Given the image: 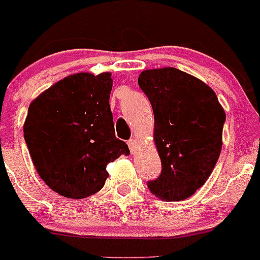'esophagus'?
Returning <instances> with one entry per match:
<instances>
[{"mask_svg":"<svg viewBox=\"0 0 260 260\" xmlns=\"http://www.w3.org/2000/svg\"><path fill=\"white\" fill-rule=\"evenodd\" d=\"M128 147H129L131 153L135 154L137 152V149H138V143H137V141H135V139H129V141H128Z\"/></svg>","mask_w":260,"mask_h":260,"instance_id":"1","label":"esophagus"}]
</instances>
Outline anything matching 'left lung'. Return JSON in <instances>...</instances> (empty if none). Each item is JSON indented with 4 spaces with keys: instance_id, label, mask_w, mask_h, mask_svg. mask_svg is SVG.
<instances>
[{
    "instance_id": "obj_1",
    "label": "left lung",
    "mask_w": 260,
    "mask_h": 260,
    "mask_svg": "<svg viewBox=\"0 0 260 260\" xmlns=\"http://www.w3.org/2000/svg\"><path fill=\"white\" fill-rule=\"evenodd\" d=\"M138 85L152 104L162 168L148 189L162 201L189 199L210 178L221 154L223 107L209 85L175 68L142 71Z\"/></svg>"
}]
</instances>
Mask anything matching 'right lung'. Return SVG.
Wrapping results in <instances>:
<instances>
[{
    "label": "right lung",
    "mask_w": 260,
    "mask_h": 260,
    "mask_svg": "<svg viewBox=\"0 0 260 260\" xmlns=\"http://www.w3.org/2000/svg\"><path fill=\"white\" fill-rule=\"evenodd\" d=\"M111 73L71 74L30 102L23 124L30 158L42 180L68 199L104 187L106 167L128 145L116 138Z\"/></svg>",
    "instance_id": "1"
}]
</instances>
